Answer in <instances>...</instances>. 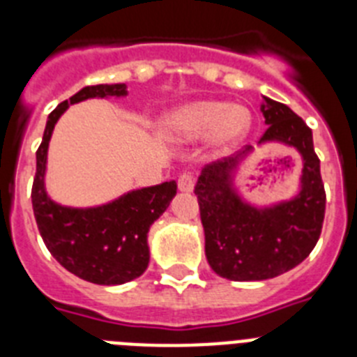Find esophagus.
I'll use <instances>...</instances> for the list:
<instances>
[{
    "instance_id": "34e87169",
    "label": "esophagus",
    "mask_w": 357,
    "mask_h": 357,
    "mask_svg": "<svg viewBox=\"0 0 357 357\" xmlns=\"http://www.w3.org/2000/svg\"><path fill=\"white\" fill-rule=\"evenodd\" d=\"M176 184H178V189H181L182 193H191L195 185V176L191 173H182Z\"/></svg>"
}]
</instances>
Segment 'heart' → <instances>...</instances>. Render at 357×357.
<instances>
[{"mask_svg": "<svg viewBox=\"0 0 357 357\" xmlns=\"http://www.w3.org/2000/svg\"><path fill=\"white\" fill-rule=\"evenodd\" d=\"M252 127L245 107L218 100H200L172 110L160 121V130L178 141H193L211 135L218 151H229L241 143Z\"/></svg>", "mask_w": 357, "mask_h": 357, "instance_id": "heart-1", "label": "heart"}]
</instances>
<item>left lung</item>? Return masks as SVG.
Here are the masks:
<instances>
[{"label": "left lung", "mask_w": 357, "mask_h": 357, "mask_svg": "<svg viewBox=\"0 0 357 357\" xmlns=\"http://www.w3.org/2000/svg\"><path fill=\"white\" fill-rule=\"evenodd\" d=\"M261 112L268 128L259 144L282 143L302 157L301 191L272 207H254L232 188V173L252 151L207 164L195 195L206 232V257L223 279L250 282L273 279L311 254L320 238L326 214V189L313 132L288 105L263 96Z\"/></svg>", "instance_id": "1"}]
</instances>
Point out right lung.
<instances>
[{"mask_svg": "<svg viewBox=\"0 0 357 357\" xmlns=\"http://www.w3.org/2000/svg\"><path fill=\"white\" fill-rule=\"evenodd\" d=\"M125 84L87 85L48 116L43 143L37 150V172L31 185V206L50 254L68 272L93 284L114 286L143 275L150 263L148 230L168 209L176 182L135 189L105 206L75 209L59 206L46 193L44 173L48 144L56 121L69 105L89 98L125 96Z\"/></svg>", "mask_w": 357, "mask_h": 357, "instance_id": "add662e5", "label": "right lung"}]
</instances>
